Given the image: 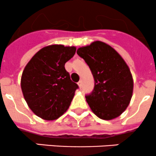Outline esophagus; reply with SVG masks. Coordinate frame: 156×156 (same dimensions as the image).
<instances>
[{
	"mask_svg": "<svg viewBox=\"0 0 156 156\" xmlns=\"http://www.w3.org/2000/svg\"><path fill=\"white\" fill-rule=\"evenodd\" d=\"M77 84H78L79 87H80V89H81V88H82V81H79V82H78V83H77Z\"/></svg>",
	"mask_w": 156,
	"mask_h": 156,
	"instance_id": "34e87169",
	"label": "esophagus"
}]
</instances>
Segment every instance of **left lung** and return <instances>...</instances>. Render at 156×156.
Here are the masks:
<instances>
[{
	"label": "left lung",
	"mask_w": 156,
	"mask_h": 156,
	"mask_svg": "<svg viewBox=\"0 0 156 156\" xmlns=\"http://www.w3.org/2000/svg\"><path fill=\"white\" fill-rule=\"evenodd\" d=\"M77 55L89 65L95 87L86 99L92 112L102 120L115 119L128 107L133 80L127 63L112 46L101 41L80 47Z\"/></svg>",
	"instance_id": "8db88e82"
}]
</instances>
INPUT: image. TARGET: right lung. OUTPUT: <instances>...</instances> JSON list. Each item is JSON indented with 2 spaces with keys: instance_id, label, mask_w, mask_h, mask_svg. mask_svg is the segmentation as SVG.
<instances>
[{
  "instance_id": "1",
  "label": "right lung",
  "mask_w": 156,
  "mask_h": 156,
  "mask_svg": "<svg viewBox=\"0 0 156 156\" xmlns=\"http://www.w3.org/2000/svg\"><path fill=\"white\" fill-rule=\"evenodd\" d=\"M75 46L51 44L40 49L28 62L21 76V89L32 112L54 121L69 108L78 85L65 70L76 53Z\"/></svg>"
}]
</instances>
